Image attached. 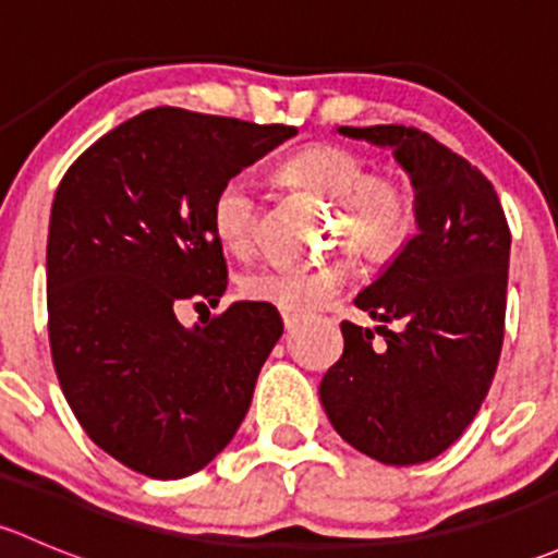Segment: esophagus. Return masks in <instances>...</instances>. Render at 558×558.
<instances>
[{
    "instance_id": "1",
    "label": "esophagus",
    "mask_w": 558,
    "mask_h": 558,
    "mask_svg": "<svg viewBox=\"0 0 558 558\" xmlns=\"http://www.w3.org/2000/svg\"><path fill=\"white\" fill-rule=\"evenodd\" d=\"M280 315H283L286 329H294V326L300 324V318H302V315H300V313H294V311H280Z\"/></svg>"
}]
</instances>
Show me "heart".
I'll list each match as a JSON object with an SVG mask.
<instances>
[{
  "mask_svg": "<svg viewBox=\"0 0 558 558\" xmlns=\"http://www.w3.org/2000/svg\"><path fill=\"white\" fill-rule=\"evenodd\" d=\"M289 172L326 199L340 205L342 229L373 256H388L415 229V194L404 180L369 174L367 161L345 145L313 143L289 161ZM256 227V183L234 174L213 199V232L227 247H245ZM351 258L318 264H264L243 275V294L280 311H313L329 302L351 278Z\"/></svg>",
  "mask_w": 558,
  "mask_h": 558,
  "instance_id": "b5f03b06",
  "label": "heart"
}]
</instances>
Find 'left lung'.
I'll return each mask as SVG.
<instances>
[{
    "label": "left lung",
    "mask_w": 558,
    "mask_h": 558,
    "mask_svg": "<svg viewBox=\"0 0 558 558\" xmlns=\"http://www.w3.org/2000/svg\"><path fill=\"white\" fill-rule=\"evenodd\" d=\"M391 148L415 189L418 234L356 296L384 326L342 320V356L318 393L331 426L384 464H421L453 446L481 410L499 364L510 229L488 178L413 126H340ZM388 323H397L393 330Z\"/></svg>",
    "instance_id": "8db88e82"
}]
</instances>
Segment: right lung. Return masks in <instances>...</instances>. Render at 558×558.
I'll use <instances>...</instances> for the list:
<instances>
[{"label": "right lung", "mask_w": 558, "mask_h": 558, "mask_svg": "<svg viewBox=\"0 0 558 558\" xmlns=\"http://www.w3.org/2000/svg\"><path fill=\"white\" fill-rule=\"evenodd\" d=\"M294 126L180 107L129 118L77 156L48 227V337L86 435L129 470L178 481L232 442L283 335L269 302H234L194 329L174 305H218L227 258L213 199Z\"/></svg>", "instance_id": "right-lung-1"}]
</instances>
